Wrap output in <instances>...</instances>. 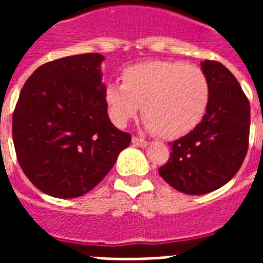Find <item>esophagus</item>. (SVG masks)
Masks as SVG:
<instances>
[{
	"label": "esophagus",
	"mask_w": 263,
	"mask_h": 263,
	"mask_svg": "<svg viewBox=\"0 0 263 263\" xmlns=\"http://www.w3.org/2000/svg\"><path fill=\"white\" fill-rule=\"evenodd\" d=\"M132 143L135 145V146H139V148H146L149 145L148 141H145L142 138H138V137H134L132 138Z\"/></svg>",
	"instance_id": "obj_1"
}]
</instances>
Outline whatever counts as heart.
<instances>
[{
  "label": "heart",
  "instance_id": "1",
  "mask_svg": "<svg viewBox=\"0 0 263 263\" xmlns=\"http://www.w3.org/2000/svg\"><path fill=\"white\" fill-rule=\"evenodd\" d=\"M122 84L104 90L108 114L115 125L137 118L142 105L145 125L166 139L192 132L201 122L210 103L209 77L198 66L154 60L122 71Z\"/></svg>",
  "mask_w": 263,
  "mask_h": 263
}]
</instances>
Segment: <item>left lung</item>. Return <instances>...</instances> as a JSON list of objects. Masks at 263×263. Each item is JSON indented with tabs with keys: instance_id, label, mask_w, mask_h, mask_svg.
Instances as JSON below:
<instances>
[{
	"instance_id": "left-lung-1",
	"label": "left lung",
	"mask_w": 263,
	"mask_h": 263,
	"mask_svg": "<svg viewBox=\"0 0 263 263\" xmlns=\"http://www.w3.org/2000/svg\"><path fill=\"white\" fill-rule=\"evenodd\" d=\"M210 83L205 115L193 131L171 142L162 179L186 194L214 192L235 176L248 151L251 109L237 79L214 60L201 62Z\"/></svg>"
}]
</instances>
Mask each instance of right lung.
<instances>
[{
    "mask_svg": "<svg viewBox=\"0 0 263 263\" xmlns=\"http://www.w3.org/2000/svg\"><path fill=\"white\" fill-rule=\"evenodd\" d=\"M100 53L53 60L26 80L12 115L16 159L26 177L58 198L86 194L107 176L131 135L112 125Z\"/></svg>",
    "mask_w": 263,
    "mask_h": 263,
    "instance_id": "add662e5",
    "label": "right lung"
}]
</instances>
